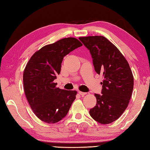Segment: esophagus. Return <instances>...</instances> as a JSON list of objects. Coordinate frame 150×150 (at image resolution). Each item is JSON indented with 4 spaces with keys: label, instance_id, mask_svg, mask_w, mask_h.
Masks as SVG:
<instances>
[{
    "label": "esophagus",
    "instance_id": "1",
    "mask_svg": "<svg viewBox=\"0 0 150 150\" xmlns=\"http://www.w3.org/2000/svg\"><path fill=\"white\" fill-rule=\"evenodd\" d=\"M79 93L80 94L81 96H84L85 95L87 94V93H85V92H82V91H79Z\"/></svg>",
    "mask_w": 150,
    "mask_h": 150
}]
</instances>
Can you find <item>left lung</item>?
Segmentation results:
<instances>
[{
  "instance_id": "1",
  "label": "left lung",
  "mask_w": 150,
  "mask_h": 150,
  "mask_svg": "<svg viewBox=\"0 0 150 150\" xmlns=\"http://www.w3.org/2000/svg\"><path fill=\"white\" fill-rule=\"evenodd\" d=\"M90 50L95 70L103 75L102 94H95L96 106L90 110L93 119L108 124L122 115L128 107L133 89L129 64L117 47L103 36L79 37Z\"/></svg>"
}]
</instances>
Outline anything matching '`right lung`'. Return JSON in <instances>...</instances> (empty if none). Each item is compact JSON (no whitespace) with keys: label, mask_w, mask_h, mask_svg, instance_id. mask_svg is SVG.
<instances>
[{"label":"right lung","mask_w":150,"mask_h":150,"mask_svg":"<svg viewBox=\"0 0 150 150\" xmlns=\"http://www.w3.org/2000/svg\"><path fill=\"white\" fill-rule=\"evenodd\" d=\"M82 46L75 38H64L37 51L27 63L23 73L24 93L35 115L44 122L61 120L75 99L77 91L57 88L54 80L64 57Z\"/></svg>","instance_id":"1"}]
</instances>
